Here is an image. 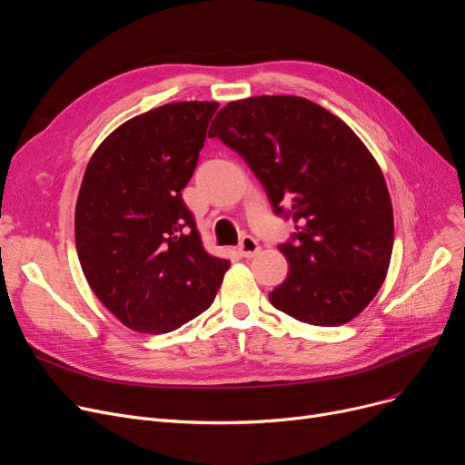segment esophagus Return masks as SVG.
Wrapping results in <instances>:
<instances>
[{
    "mask_svg": "<svg viewBox=\"0 0 465 465\" xmlns=\"http://www.w3.org/2000/svg\"><path fill=\"white\" fill-rule=\"evenodd\" d=\"M237 251H239V254L242 258H252L260 251V245H258V241L252 235H245V237L241 239Z\"/></svg>",
    "mask_w": 465,
    "mask_h": 465,
    "instance_id": "1",
    "label": "esophagus"
}]
</instances>
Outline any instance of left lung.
Here are the masks:
<instances>
[{
  "instance_id": "left-lung-1",
  "label": "left lung",
  "mask_w": 465,
  "mask_h": 465,
  "mask_svg": "<svg viewBox=\"0 0 465 465\" xmlns=\"http://www.w3.org/2000/svg\"><path fill=\"white\" fill-rule=\"evenodd\" d=\"M249 163L296 233L279 251L288 277L270 302L312 326L352 321L377 296L394 247V213L377 160L343 120L298 95H258L209 128Z\"/></svg>"
}]
</instances>
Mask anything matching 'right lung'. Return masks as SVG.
I'll return each mask as SVG.
<instances>
[{"label":"right lung","mask_w":465,"mask_h":465,"mask_svg":"<svg viewBox=\"0 0 465 465\" xmlns=\"http://www.w3.org/2000/svg\"><path fill=\"white\" fill-rule=\"evenodd\" d=\"M216 102H179L118 126L92 154L75 209L83 273L116 319L165 333L213 303L230 262L211 256L183 202Z\"/></svg>","instance_id":"1"}]
</instances>
